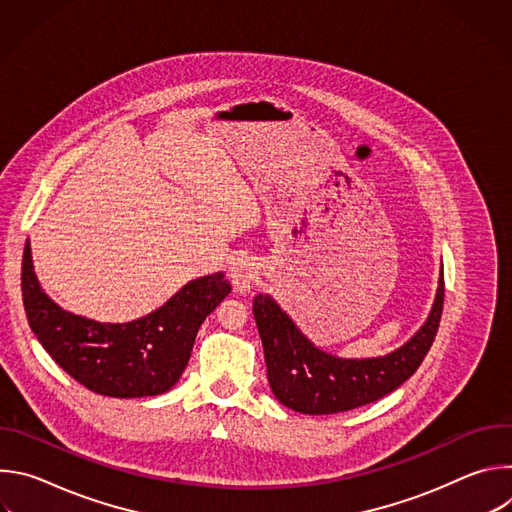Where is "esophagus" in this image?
<instances>
[{
  "mask_svg": "<svg viewBox=\"0 0 512 512\" xmlns=\"http://www.w3.org/2000/svg\"><path fill=\"white\" fill-rule=\"evenodd\" d=\"M229 275H231L239 294H249L257 281V267H255L253 259L237 257L229 267Z\"/></svg>",
  "mask_w": 512,
  "mask_h": 512,
  "instance_id": "34e87169",
  "label": "esophagus"
}]
</instances>
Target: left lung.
Instances as JSON below:
<instances>
[{
  "instance_id": "left-lung-1",
  "label": "left lung",
  "mask_w": 512,
  "mask_h": 512,
  "mask_svg": "<svg viewBox=\"0 0 512 512\" xmlns=\"http://www.w3.org/2000/svg\"><path fill=\"white\" fill-rule=\"evenodd\" d=\"M444 275L421 330L383 358H336L316 348L269 296H255L253 316L265 350L273 395L289 409L328 415L369 405L401 387L423 362L440 328Z\"/></svg>"
}]
</instances>
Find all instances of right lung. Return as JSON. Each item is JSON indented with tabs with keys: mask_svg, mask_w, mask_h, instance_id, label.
Masks as SVG:
<instances>
[{
	"mask_svg": "<svg viewBox=\"0 0 512 512\" xmlns=\"http://www.w3.org/2000/svg\"><path fill=\"white\" fill-rule=\"evenodd\" d=\"M231 291L225 273L198 277L160 310L127 324H103L58 308L34 275L30 243L22 259V298L32 332L60 369L93 393L152 397L182 377L206 316Z\"/></svg>",
	"mask_w": 512,
	"mask_h": 512,
	"instance_id": "1",
	"label": "right lung"
}]
</instances>
